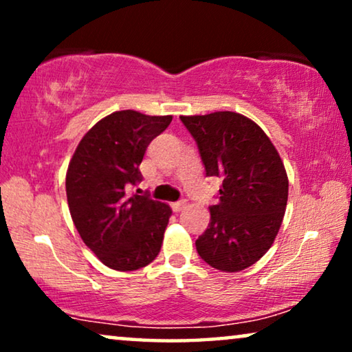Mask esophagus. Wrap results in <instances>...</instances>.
<instances>
[{"mask_svg":"<svg viewBox=\"0 0 352 352\" xmlns=\"http://www.w3.org/2000/svg\"><path fill=\"white\" fill-rule=\"evenodd\" d=\"M187 206V201L186 200H179V201H175V204H171V208L175 211H182Z\"/></svg>","mask_w":352,"mask_h":352,"instance_id":"1","label":"esophagus"}]
</instances>
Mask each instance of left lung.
I'll return each instance as SVG.
<instances>
[{
	"label": "left lung",
	"instance_id": "left-lung-1",
	"mask_svg": "<svg viewBox=\"0 0 352 352\" xmlns=\"http://www.w3.org/2000/svg\"><path fill=\"white\" fill-rule=\"evenodd\" d=\"M181 122L199 146L206 176L223 179L197 252L218 271H243L266 254L280 229L288 200L282 158L267 134L242 113L182 115Z\"/></svg>",
	"mask_w": 352,
	"mask_h": 352
}]
</instances>
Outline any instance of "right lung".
<instances>
[{"label":"right lung","instance_id":"obj_1","mask_svg":"<svg viewBox=\"0 0 352 352\" xmlns=\"http://www.w3.org/2000/svg\"><path fill=\"white\" fill-rule=\"evenodd\" d=\"M171 120L136 110L110 113L85 134L69 163L65 190L75 228L115 271H136L160 253L171 208L147 195H128V189L142 179L146 148Z\"/></svg>","mask_w":352,"mask_h":352}]
</instances>
